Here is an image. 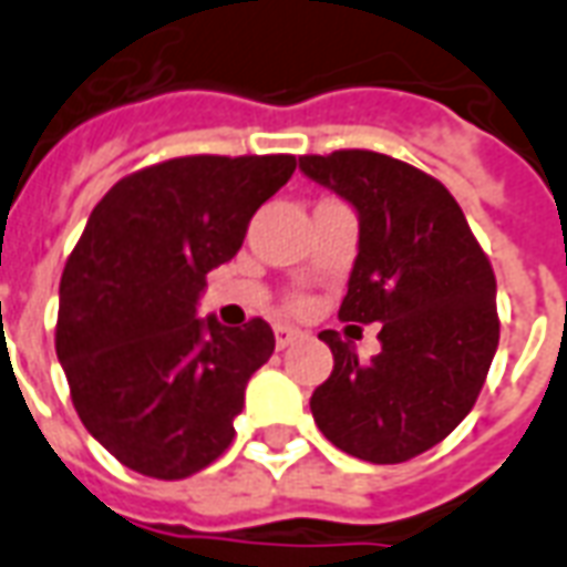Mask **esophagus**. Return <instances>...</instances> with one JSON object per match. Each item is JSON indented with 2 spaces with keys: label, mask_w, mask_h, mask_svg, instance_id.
<instances>
[{
  "label": "esophagus",
  "mask_w": 567,
  "mask_h": 567,
  "mask_svg": "<svg viewBox=\"0 0 567 567\" xmlns=\"http://www.w3.org/2000/svg\"><path fill=\"white\" fill-rule=\"evenodd\" d=\"M272 333H276V346L279 348H288L291 342H297V339L303 337V333H300V330L291 324H276L272 327Z\"/></svg>",
  "instance_id": "34e87169"
}]
</instances>
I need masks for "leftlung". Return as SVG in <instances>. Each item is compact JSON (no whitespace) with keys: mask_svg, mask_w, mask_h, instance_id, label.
<instances>
[{"mask_svg":"<svg viewBox=\"0 0 567 567\" xmlns=\"http://www.w3.org/2000/svg\"><path fill=\"white\" fill-rule=\"evenodd\" d=\"M300 171L348 200L360 221L342 321H379L381 351L360 360L321 330L333 372L309 409L339 451L405 463L472 412L498 348L496 276L447 188L390 155H303Z\"/></svg>","mask_w":567,"mask_h":567,"instance_id":"obj_1","label":"left lung"}]
</instances>
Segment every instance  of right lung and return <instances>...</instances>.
<instances>
[{
  "label": "right lung",
  "instance_id": "add662e5",
  "mask_svg": "<svg viewBox=\"0 0 567 567\" xmlns=\"http://www.w3.org/2000/svg\"><path fill=\"white\" fill-rule=\"evenodd\" d=\"M295 167V155H186L128 174L92 209L62 270L56 358L83 426L132 472L179 481L234 442L276 337L264 318L221 327L195 306Z\"/></svg>",
  "mask_w": 567,
  "mask_h": 567
}]
</instances>
